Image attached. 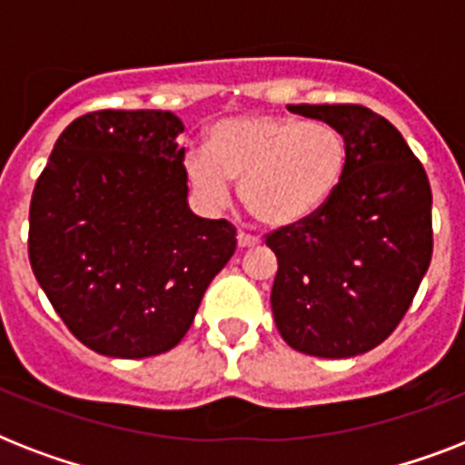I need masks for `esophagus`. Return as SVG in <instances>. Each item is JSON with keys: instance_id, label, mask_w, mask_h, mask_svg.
<instances>
[{"instance_id": "34e87169", "label": "esophagus", "mask_w": 465, "mask_h": 465, "mask_svg": "<svg viewBox=\"0 0 465 465\" xmlns=\"http://www.w3.org/2000/svg\"><path fill=\"white\" fill-rule=\"evenodd\" d=\"M236 239H239V248H253L261 243V239H258V236H253V233H246V232H241Z\"/></svg>"}]
</instances>
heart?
Returning <instances> with one entry per match:
<instances>
[{
    "instance_id": "obj_1",
    "label": "heart",
    "mask_w": 465,
    "mask_h": 465,
    "mask_svg": "<svg viewBox=\"0 0 465 465\" xmlns=\"http://www.w3.org/2000/svg\"><path fill=\"white\" fill-rule=\"evenodd\" d=\"M347 142L325 123L292 115H236L207 133L204 152L185 159L193 188L212 207H224L232 181L246 210L265 226L313 217L338 190Z\"/></svg>"
}]
</instances>
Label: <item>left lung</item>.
<instances>
[{
    "label": "left lung",
    "mask_w": 465,
    "mask_h": 465,
    "mask_svg": "<svg viewBox=\"0 0 465 465\" xmlns=\"http://www.w3.org/2000/svg\"><path fill=\"white\" fill-rule=\"evenodd\" d=\"M347 142L338 190L299 224L268 233L270 294L284 342L345 360L396 331L432 261V190L403 134L364 105H287Z\"/></svg>",
    "instance_id": "obj_1"
}]
</instances>
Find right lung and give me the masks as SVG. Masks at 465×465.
Masks as SVG:
<instances>
[{
	"mask_svg": "<svg viewBox=\"0 0 465 465\" xmlns=\"http://www.w3.org/2000/svg\"><path fill=\"white\" fill-rule=\"evenodd\" d=\"M181 133L168 111L86 113L33 190V275L74 338L105 357L178 345L236 251L226 219L188 207Z\"/></svg>",
	"mask_w": 465,
	"mask_h": 465,
	"instance_id": "right-lung-1",
	"label": "right lung"
}]
</instances>
